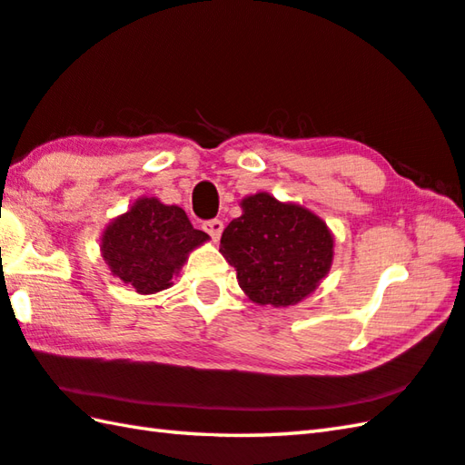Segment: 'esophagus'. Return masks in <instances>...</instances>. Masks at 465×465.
Here are the masks:
<instances>
[{
	"mask_svg": "<svg viewBox=\"0 0 465 465\" xmlns=\"http://www.w3.org/2000/svg\"><path fill=\"white\" fill-rule=\"evenodd\" d=\"M203 230L217 242V240H220L222 232H223V222L222 220H209V222L203 223Z\"/></svg>",
	"mask_w": 465,
	"mask_h": 465,
	"instance_id": "obj_1",
	"label": "esophagus"
}]
</instances>
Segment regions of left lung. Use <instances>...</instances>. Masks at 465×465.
I'll use <instances>...</instances> for the list:
<instances>
[{"instance_id":"1","label":"left lung","mask_w":465,"mask_h":465,"mask_svg":"<svg viewBox=\"0 0 465 465\" xmlns=\"http://www.w3.org/2000/svg\"><path fill=\"white\" fill-rule=\"evenodd\" d=\"M242 215L222 233L220 252L260 306H294L329 274L334 238L321 217L270 193L242 199Z\"/></svg>"}]
</instances>
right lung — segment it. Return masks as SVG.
I'll return each instance as SVG.
<instances>
[{
    "label": "right lung",
    "mask_w": 465,
    "mask_h": 465,
    "mask_svg": "<svg viewBox=\"0 0 465 465\" xmlns=\"http://www.w3.org/2000/svg\"><path fill=\"white\" fill-rule=\"evenodd\" d=\"M207 240L181 207L141 197L106 225L100 252L113 276L139 294H154L173 284L189 253Z\"/></svg>",
    "instance_id": "right-lung-1"
}]
</instances>
